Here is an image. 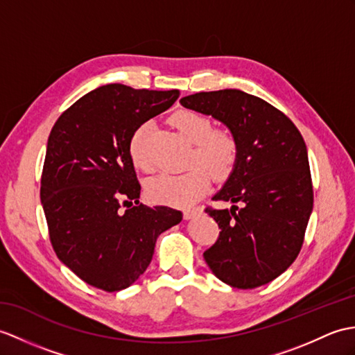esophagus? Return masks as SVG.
<instances>
[{"instance_id":"34e87169","label":"esophagus","mask_w":355,"mask_h":355,"mask_svg":"<svg viewBox=\"0 0 355 355\" xmlns=\"http://www.w3.org/2000/svg\"><path fill=\"white\" fill-rule=\"evenodd\" d=\"M200 211H201V209H198V207H193V209H184V210H183L184 219H192V218H195Z\"/></svg>"}]
</instances>
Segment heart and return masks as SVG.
Masks as SVG:
<instances>
[{
    "label": "heart",
    "mask_w": 355,
    "mask_h": 355,
    "mask_svg": "<svg viewBox=\"0 0 355 355\" xmlns=\"http://www.w3.org/2000/svg\"><path fill=\"white\" fill-rule=\"evenodd\" d=\"M169 121L171 125L192 144L187 159L191 168L181 174H162L151 178L146 183V196L153 202L183 207L195 202L207 191L209 171L213 178H224L232 172L237 159V144L228 131L211 130L210 119L201 113L178 110ZM148 127V122L137 127L128 144L131 162L142 171L151 169L146 154Z\"/></svg>",
    "instance_id": "heart-1"
}]
</instances>
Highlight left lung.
<instances>
[{"instance_id": "left-lung-1", "label": "left lung", "mask_w": 355, "mask_h": 355, "mask_svg": "<svg viewBox=\"0 0 355 355\" xmlns=\"http://www.w3.org/2000/svg\"><path fill=\"white\" fill-rule=\"evenodd\" d=\"M180 103L220 121L237 144L232 174L211 200L241 207L205 209L220 233L204 260L232 287L268 284L298 257L313 210L306 142L283 112L242 90L200 92Z\"/></svg>"}]
</instances>
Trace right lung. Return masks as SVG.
I'll list each match as a JSON object with an SVG mask.
<instances>
[{"instance_id": "right-lung-1", "label": "right lung", "mask_w": 355, "mask_h": 355, "mask_svg": "<svg viewBox=\"0 0 355 355\" xmlns=\"http://www.w3.org/2000/svg\"><path fill=\"white\" fill-rule=\"evenodd\" d=\"M174 90L113 83L94 89L60 114L49 133L40 201L57 257L87 284L127 289L151 263L157 237L183 213L139 204L131 135L177 101ZM135 200L125 212L120 200Z\"/></svg>"}]
</instances>
